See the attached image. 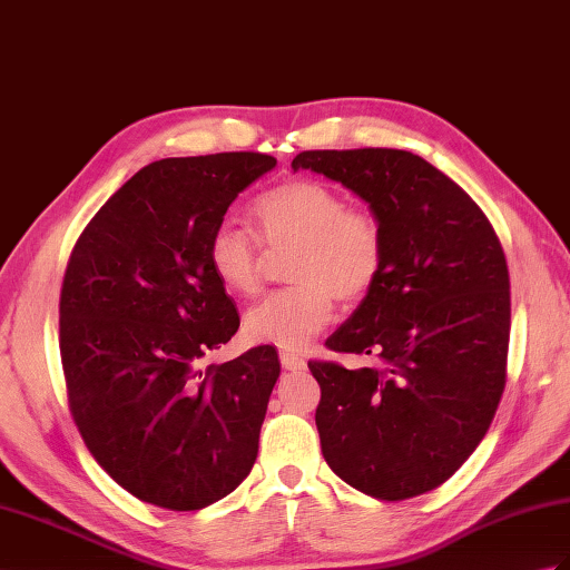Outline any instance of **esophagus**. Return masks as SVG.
<instances>
[{
	"label": "esophagus",
	"mask_w": 570,
	"mask_h": 570,
	"mask_svg": "<svg viewBox=\"0 0 570 570\" xmlns=\"http://www.w3.org/2000/svg\"><path fill=\"white\" fill-rule=\"evenodd\" d=\"M279 360H282V366L288 368V372H303V368H306V360H301V356L294 352H282Z\"/></svg>",
	"instance_id": "obj_1"
}]
</instances>
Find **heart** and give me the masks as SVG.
Returning <instances> with one entry per match:
<instances>
[{
    "label": "heart",
    "instance_id": "obj_1",
    "mask_svg": "<svg viewBox=\"0 0 570 570\" xmlns=\"http://www.w3.org/2000/svg\"><path fill=\"white\" fill-rule=\"evenodd\" d=\"M264 249H294L284 291L245 315V337L257 345L303 350L323 333L340 303H356L379 282L386 233L374 210L347 208L345 196L317 179H291L264 191L253 208ZM208 264L223 288L255 296L264 255L245 225L225 220L210 233Z\"/></svg>",
    "mask_w": 570,
    "mask_h": 570
}]
</instances>
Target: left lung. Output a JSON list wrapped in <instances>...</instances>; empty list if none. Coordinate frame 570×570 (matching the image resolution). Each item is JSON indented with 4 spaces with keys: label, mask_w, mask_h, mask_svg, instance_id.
<instances>
[{
    "label": "left lung",
    "mask_w": 570,
    "mask_h": 570,
    "mask_svg": "<svg viewBox=\"0 0 570 570\" xmlns=\"http://www.w3.org/2000/svg\"><path fill=\"white\" fill-rule=\"evenodd\" d=\"M291 167L364 198L386 233L379 282L325 342L372 364L308 362L323 456L372 498L428 493L481 444L505 389V253L479 204L407 150H306Z\"/></svg>",
    "instance_id": "8db88e82"
}]
</instances>
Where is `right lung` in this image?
<instances>
[{
    "instance_id": "obj_1",
    "label": "right lung",
    "mask_w": 570,
    "mask_h": 570,
    "mask_svg": "<svg viewBox=\"0 0 570 570\" xmlns=\"http://www.w3.org/2000/svg\"><path fill=\"white\" fill-rule=\"evenodd\" d=\"M264 153L167 157L136 171L72 249L60 356L75 425L97 464L150 505L202 510L253 471L282 364L272 345L198 368L240 327L208 264Z\"/></svg>"
}]
</instances>
